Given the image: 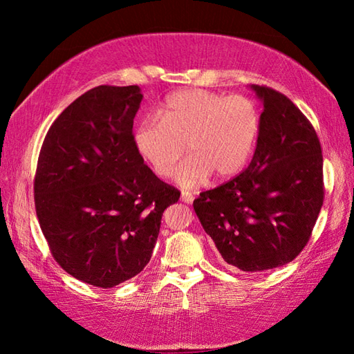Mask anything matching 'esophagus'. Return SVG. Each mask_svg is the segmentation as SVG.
Wrapping results in <instances>:
<instances>
[{
	"mask_svg": "<svg viewBox=\"0 0 354 354\" xmlns=\"http://www.w3.org/2000/svg\"><path fill=\"white\" fill-rule=\"evenodd\" d=\"M181 201L184 202V204H192V202L194 201V198H193V194H192V193H189V192H183V194H181Z\"/></svg>",
	"mask_w": 354,
	"mask_h": 354,
	"instance_id": "esophagus-1",
	"label": "esophagus"
}]
</instances>
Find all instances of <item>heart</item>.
Returning a JSON list of instances; mask_svg holds the SVG:
<instances>
[{"instance_id":"heart-1","label":"heart","mask_w":354,"mask_h":354,"mask_svg":"<svg viewBox=\"0 0 354 354\" xmlns=\"http://www.w3.org/2000/svg\"><path fill=\"white\" fill-rule=\"evenodd\" d=\"M260 129V111L250 97L187 89L164 102L160 118L142 120L133 145L160 178L170 176L189 150L175 179L183 189H196L213 175L219 181L237 176L251 160Z\"/></svg>"}]
</instances>
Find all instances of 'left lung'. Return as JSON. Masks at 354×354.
I'll return each mask as SVG.
<instances>
[{
    "label": "left lung",
    "instance_id": "1",
    "mask_svg": "<svg viewBox=\"0 0 354 354\" xmlns=\"http://www.w3.org/2000/svg\"><path fill=\"white\" fill-rule=\"evenodd\" d=\"M263 104L257 147L246 170L193 208L223 261L261 272L292 261L309 242L324 201L318 135L288 97L251 85Z\"/></svg>",
    "mask_w": 354,
    "mask_h": 354
}]
</instances>
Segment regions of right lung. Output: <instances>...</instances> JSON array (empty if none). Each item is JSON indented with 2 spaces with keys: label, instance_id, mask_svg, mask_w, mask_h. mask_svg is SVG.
I'll return each mask as SVG.
<instances>
[{
  "label": "right lung",
  "instance_id": "obj_1",
  "mask_svg": "<svg viewBox=\"0 0 354 354\" xmlns=\"http://www.w3.org/2000/svg\"><path fill=\"white\" fill-rule=\"evenodd\" d=\"M141 89H89L51 124L37 160L35 205L64 270L114 288L152 257L164 209L179 192L162 183L133 145Z\"/></svg>",
  "mask_w": 354,
  "mask_h": 354
}]
</instances>
